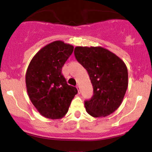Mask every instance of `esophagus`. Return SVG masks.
<instances>
[{"label": "esophagus", "mask_w": 152, "mask_h": 152, "mask_svg": "<svg viewBox=\"0 0 152 152\" xmlns=\"http://www.w3.org/2000/svg\"><path fill=\"white\" fill-rule=\"evenodd\" d=\"M76 88H77V90L78 91V93H80V87H79V86H78V85L76 86Z\"/></svg>", "instance_id": "34e87169"}]
</instances>
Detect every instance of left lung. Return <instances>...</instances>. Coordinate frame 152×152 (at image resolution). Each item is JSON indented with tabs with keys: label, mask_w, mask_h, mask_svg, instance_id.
Listing matches in <instances>:
<instances>
[{
	"label": "left lung",
	"mask_w": 152,
	"mask_h": 152,
	"mask_svg": "<svg viewBox=\"0 0 152 152\" xmlns=\"http://www.w3.org/2000/svg\"><path fill=\"white\" fill-rule=\"evenodd\" d=\"M74 56L87 70L93 87L92 98L85 101L87 113L101 117L115 112L128 88V71L124 62L101 46H76Z\"/></svg>",
	"instance_id": "obj_1"
}]
</instances>
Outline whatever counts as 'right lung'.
<instances>
[{
	"label": "right lung",
	"mask_w": 152,
	"mask_h": 152,
	"mask_svg": "<svg viewBox=\"0 0 152 152\" xmlns=\"http://www.w3.org/2000/svg\"><path fill=\"white\" fill-rule=\"evenodd\" d=\"M74 46L55 41L40 49L32 58L26 74L29 98L42 116L56 120L63 117L75 95L76 88L69 86L62 68L72 55Z\"/></svg>",
	"instance_id": "right-lung-1"
}]
</instances>
